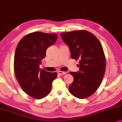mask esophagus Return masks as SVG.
I'll list each match as a JSON object with an SVG mask.
<instances>
[{"label": "esophagus", "instance_id": "1", "mask_svg": "<svg viewBox=\"0 0 122 122\" xmlns=\"http://www.w3.org/2000/svg\"><path fill=\"white\" fill-rule=\"evenodd\" d=\"M58 73L60 75H65V74H66V72H64V71H58Z\"/></svg>", "mask_w": 122, "mask_h": 122}]
</instances>
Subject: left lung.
<instances>
[{"label":"left lung","mask_w":122,"mask_h":122,"mask_svg":"<svg viewBox=\"0 0 122 122\" xmlns=\"http://www.w3.org/2000/svg\"><path fill=\"white\" fill-rule=\"evenodd\" d=\"M69 48L72 59L79 60L80 70L70 72L74 78L69 87L70 93L80 99L89 97L100 86L106 69L102 45L93 34L86 30H74L60 34Z\"/></svg>","instance_id":"left-lung-1"}]
</instances>
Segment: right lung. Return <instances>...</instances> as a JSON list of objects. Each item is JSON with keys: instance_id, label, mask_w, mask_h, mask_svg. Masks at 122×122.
Returning <instances> with one entry per match:
<instances>
[{"instance_id": "right-lung-1", "label": "right lung", "mask_w": 122, "mask_h": 122, "mask_svg": "<svg viewBox=\"0 0 122 122\" xmlns=\"http://www.w3.org/2000/svg\"><path fill=\"white\" fill-rule=\"evenodd\" d=\"M56 33L41 32L30 33L19 41L14 56L16 77L24 92L40 99L49 94L57 73L40 69L41 60L46 56L47 48L55 43Z\"/></svg>"}]
</instances>
